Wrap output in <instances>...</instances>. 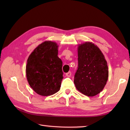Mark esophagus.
<instances>
[{"label": "esophagus", "instance_id": "34e87169", "mask_svg": "<svg viewBox=\"0 0 130 130\" xmlns=\"http://www.w3.org/2000/svg\"><path fill=\"white\" fill-rule=\"evenodd\" d=\"M66 76L68 77H70V76H71V72H68V73H66Z\"/></svg>", "mask_w": 130, "mask_h": 130}]
</instances>
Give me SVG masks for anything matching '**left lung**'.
Listing matches in <instances>:
<instances>
[{
	"label": "left lung",
	"instance_id": "8db88e82",
	"mask_svg": "<svg viewBox=\"0 0 130 130\" xmlns=\"http://www.w3.org/2000/svg\"><path fill=\"white\" fill-rule=\"evenodd\" d=\"M78 69L74 83L81 93L94 96L103 91L108 78V68L104 56L96 45L86 42L78 45Z\"/></svg>",
	"mask_w": 130,
	"mask_h": 130
}]
</instances>
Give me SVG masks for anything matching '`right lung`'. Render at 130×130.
Returning a JSON list of instances; mask_svg holds the SVG:
<instances>
[{
	"label": "right lung",
	"instance_id": "add662e5",
	"mask_svg": "<svg viewBox=\"0 0 130 130\" xmlns=\"http://www.w3.org/2000/svg\"><path fill=\"white\" fill-rule=\"evenodd\" d=\"M58 47L55 42L45 41L27 59V81L34 91L41 96L52 95L60 89L63 79L62 62L58 57Z\"/></svg>",
	"mask_w": 130,
	"mask_h": 130
}]
</instances>
